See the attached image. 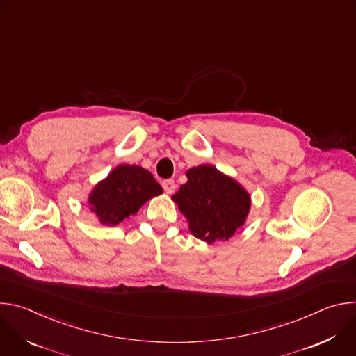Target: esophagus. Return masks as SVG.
<instances>
[{
    "instance_id": "1",
    "label": "esophagus",
    "mask_w": 356,
    "mask_h": 356,
    "mask_svg": "<svg viewBox=\"0 0 356 356\" xmlns=\"http://www.w3.org/2000/svg\"><path fill=\"white\" fill-rule=\"evenodd\" d=\"M162 187H163V190H165L168 194H172V193H175V190H176V183H175V180L168 179V180H165V181L162 183Z\"/></svg>"
}]
</instances>
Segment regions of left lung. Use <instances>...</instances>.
Segmentation results:
<instances>
[{
  "label": "left lung",
  "mask_w": 356,
  "mask_h": 356,
  "mask_svg": "<svg viewBox=\"0 0 356 356\" xmlns=\"http://www.w3.org/2000/svg\"><path fill=\"white\" fill-rule=\"evenodd\" d=\"M186 176L187 183L172 198L187 218L190 232L207 243L228 241L249 214L248 191L211 165L191 168Z\"/></svg>",
  "instance_id": "obj_1"
}]
</instances>
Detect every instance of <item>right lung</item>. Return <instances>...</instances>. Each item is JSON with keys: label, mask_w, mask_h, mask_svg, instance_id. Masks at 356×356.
Returning a JSON list of instances; mask_svg holds the SVG:
<instances>
[{"label": "right lung", "mask_w": 356, "mask_h": 356, "mask_svg": "<svg viewBox=\"0 0 356 356\" xmlns=\"http://www.w3.org/2000/svg\"><path fill=\"white\" fill-rule=\"evenodd\" d=\"M150 172L136 165H120L90 193V210L103 225H117L152 197L162 194Z\"/></svg>", "instance_id": "right-lung-1"}]
</instances>
